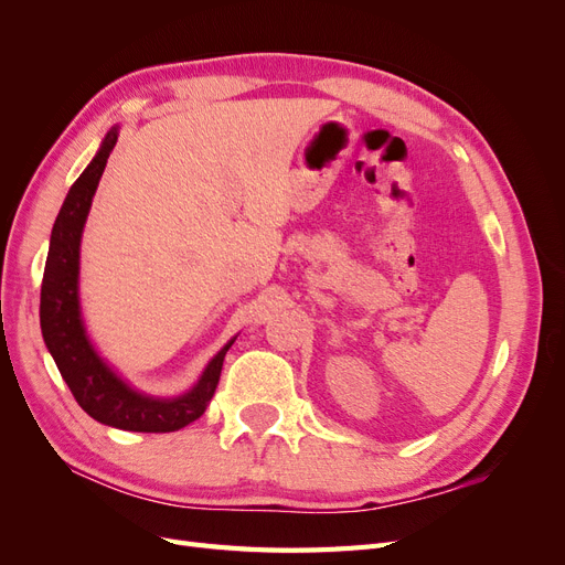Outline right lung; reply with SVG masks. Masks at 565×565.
Segmentation results:
<instances>
[{
  "instance_id": "obj_1",
  "label": "right lung",
  "mask_w": 565,
  "mask_h": 565,
  "mask_svg": "<svg viewBox=\"0 0 565 565\" xmlns=\"http://www.w3.org/2000/svg\"><path fill=\"white\" fill-rule=\"evenodd\" d=\"M117 136L119 127H113L100 141L94 160L63 200L54 231H51L42 278L40 324L44 344L84 413L100 424L115 426V429L169 434L204 415L216 391L226 351L233 347L235 337L212 358L191 388L172 398L150 396V393L134 388L92 344L79 306V245L94 193L104 177Z\"/></svg>"
}]
</instances>
